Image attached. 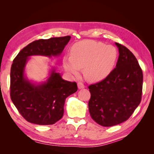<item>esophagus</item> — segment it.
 <instances>
[{
	"mask_svg": "<svg viewBox=\"0 0 154 154\" xmlns=\"http://www.w3.org/2000/svg\"><path fill=\"white\" fill-rule=\"evenodd\" d=\"M77 86H78V89H83V88H84V85L82 83H81V82H79L77 83Z\"/></svg>",
	"mask_w": 154,
	"mask_h": 154,
	"instance_id": "34e87169",
	"label": "esophagus"
}]
</instances>
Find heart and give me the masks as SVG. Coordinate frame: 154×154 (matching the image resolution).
Listing matches in <instances>:
<instances>
[{"instance_id":"heart-1","label":"heart","mask_w":154,"mask_h":154,"mask_svg":"<svg viewBox=\"0 0 154 154\" xmlns=\"http://www.w3.org/2000/svg\"><path fill=\"white\" fill-rule=\"evenodd\" d=\"M118 52L113 45L92 40L75 43L71 49V57L64 56L65 71L75 76L83 68V75L90 82L106 79L113 71L118 60Z\"/></svg>"}]
</instances>
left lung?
Segmentation results:
<instances>
[{
	"mask_svg": "<svg viewBox=\"0 0 154 154\" xmlns=\"http://www.w3.org/2000/svg\"><path fill=\"white\" fill-rule=\"evenodd\" d=\"M116 45L119 54L116 67L106 79L88 87L90 116L105 127L126 121L141 100L142 70L128 49L118 43Z\"/></svg>",
	"mask_w": 154,
	"mask_h": 154,
	"instance_id": "obj_1",
	"label": "left lung"
}]
</instances>
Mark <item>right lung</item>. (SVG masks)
Listing matches in <instances>:
<instances>
[{
  "label": "right lung",
  "instance_id": "right-lung-1",
  "mask_svg": "<svg viewBox=\"0 0 154 154\" xmlns=\"http://www.w3.org/2000/svg\"><path fill=\"white\" fill-rule=\"evenodd\" d=\"M71 36L33 41L21 50L13 61L10 73V95L13 103L26 120L38 125H51L63 116L66 98L77 91L75 82L63 79L52 68L46 82L36 83L25 75L32 56H59Z\"/></svg>",
  "mask_w": 154,
  "mask_h": 154
}]
</instances>
